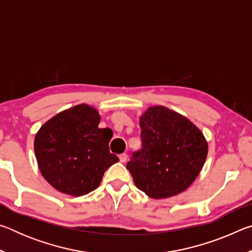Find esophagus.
Instances as JSON below:
<instances>
[{
    "mask_svg": "<svg viewBox=\"0 0 252 252\" xmlns=\"http://www.w3.org/2000/svg\"><path fill=\"white\" fill-rule=\"evenodd\" d=\"M119 159H120L121 162H126L127 160V155L126 153H121V155L119 156Z\"/></svg>",
    "mask_w": 252,
    "mask_h": 252,
    "instance_id": "1",
    "label": "esophagus"
}]
</instances>
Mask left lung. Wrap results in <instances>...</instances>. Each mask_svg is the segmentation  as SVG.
<instances>
[{
    "label": "left lung",
    "instance_id": "1",
    "mask_svg": "<svg viewBox=\"0 0 252 252\" xmlns=\"http://www.w3.org/2000/svg\"><path fill=\"white\" fill-rule=\"evenodd\" d=\"M142 148L126 163L138 189L153 199L185 191L206 161L208 143L197 126L164 106H152L140 119Z\"/></svg>",
    "mask_w": 252,
    "mask_h": 252
}]
</instances>
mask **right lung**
<instances>
[{
    "label": "right lung",
    "instance_id": "right-lung-1",
    "mask_svg": "<svg viewBox=\"0 0 252 252\" xmlns=\"http://www.w3.org/2000/svg\"><path fill=\"white\" fill-rule=\"evenodd\" d=\"M99 122L94 108L80 104L50 119L36 133L34 151L40 171L60 192L74 197L91 192L119 161L109 150L112 130L100 129Z\"/></svg>",
    "mask_w": 252,
    "mask_h": 252
}]
</instances>
